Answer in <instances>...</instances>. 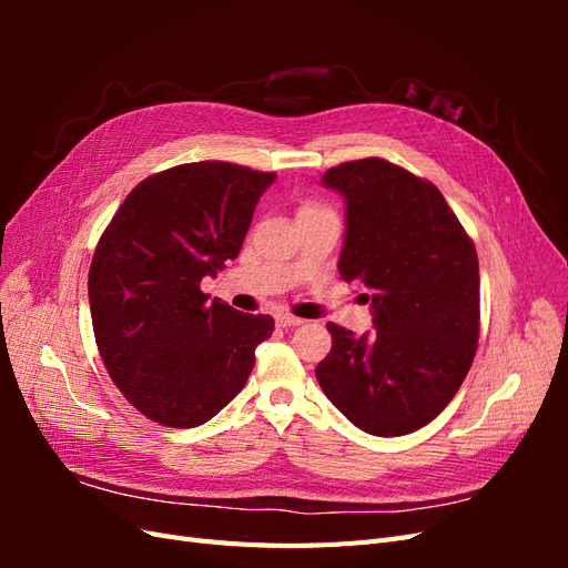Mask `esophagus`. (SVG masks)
Masks as SVG:
<instances>
[{"label": "esophagus", "instance_id": "1", "mask_svg": "<svg viewBox=\"0 0 568 568\" xmlns=\"http://www.w3.org/2000/svg\"><path fill=\"white\" fill-rule=\"evenodd\" d=\"M277 324L284 326V329H288V326L303 324V320H301V317H294V315H280V317H277Z\"/></svg>", "mask_w": 568, "mask_h": 568}]
</instances>
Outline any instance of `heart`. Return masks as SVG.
<instances>
[{
    "mask_svg": "<svg viewBox=\"0 0 568 568\" xmlns=\"http://www.w3.org/2000/svg\"><path fill=\"white\" fill-rule=\"evenodd\" d=\"M313 211H324V209H320V205H315V203H305L298 213H313Z\"/></svg>",
    "mask_w": 568,
    "mask_h": 568,
    "instance_id": "1",
    "label": "heart"
}]
</instances>
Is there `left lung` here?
Wrapping results in <instances>:
<instances>
[{
  "label": "left lung",
  "mask_w": 568,
  "mask_h": 568,
  "mask_svg": "<svg viewBox=\"0 0 568 568\" xmlns=\"http://www.w3.org/2000/svg\"><path fill=\"white\" fill-rule=\"evenodd\" d=\"M346 199L338 272L363 286L376 329L329 322L317 382L372 436H405L436 419L467 376L478 343V255L438 186L384 159L329 168Z\"/></svg>",
  "instance_id": "left-lung-1"
}]
</instances>
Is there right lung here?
Wrapping results in <instances>:
<instances>
[{"label": "right lung", "mask_w": 568, "mask_h": 568, "mask_svg": "<svg viewBox=\"0 0 568 568\" xmlns=\"http://www.w3.org/2000/svg\"><path fill=\"white\" fill-rule=\"evenodd\" d=\"M274 178L225 161L175 165L136 184L101 234L88 282L97 348L151 422L192 428L213 419L272 336L270 315L209 303L201 280L242 251Z\"/></svg>", "instance_id": "1"}]
</instances>
